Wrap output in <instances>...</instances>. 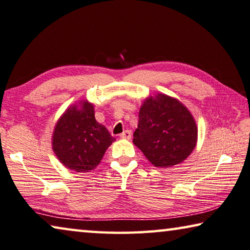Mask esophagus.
<instances>
[{
  "label": "esophagus",
  "instance_id": "esophagus-1",
  "mask_svg": "<svg viewBox=\"0 0 250 250\" xmlns=\"http://www.w3.org/2000/svg\"><path fill=\"white\" fill-rule=\"evenodd\" d=\"M120 138H121V139L130 140V139H131V132H130L129 130H125V131H124L120 134Z\"/></svg>",
  "mask_w": 250,
  "mask_h": 250
}]
</instances>
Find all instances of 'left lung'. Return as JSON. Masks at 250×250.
I'll return each instance as SVG.
<instances>
[{"instance_id":"left-lung-1","label":"left lung","mask_w":250,"mask_h":250,"mask_svg":"<svg viewBox=\"0 0 250 250\" xmlns=\"http://www.w3.org/2000/svg\"><path fill=\"white\" fill-rule=\"evenodd\" d=\"M197 138L195 119L179 100L158 93L144 101L133 144L154 167L169 168L187 159Z\"/></svg>"}]
</instances>
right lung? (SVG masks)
Here are the masks:
<instances>
[{
  "label": "right lung",
  "mask_w": 250,
  "mask_h": 250,
  "mask_svg": "<svg viewBox=\"0 0 250 250\" xmlns=\"http://www.w3.org/2000/svg\"><path fill=\"white\" fill-rule=\"evenodd\" d=\"M114 140L94 118L93 104L84 100L69 106L58 120L52 149L64 167L77 172H89L100 164Z\"/></svg>",
  "instance_id": "add662e5"
}]
</instances>
